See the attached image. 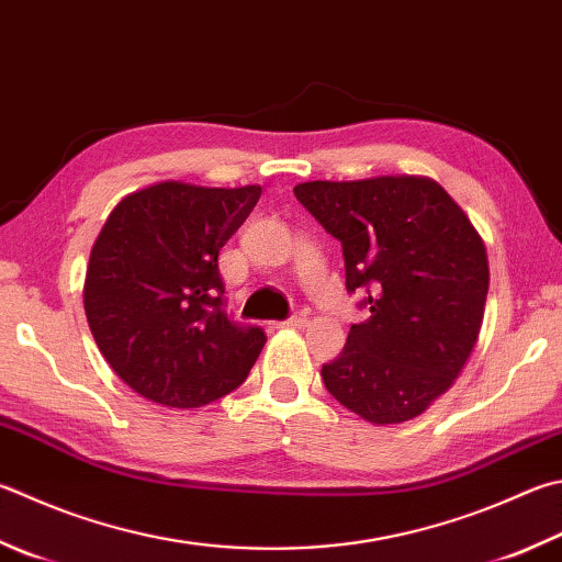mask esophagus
Instances as JSON below:
<instances>
[{
    "label": "esophagus",
    "instance_id": "esophagus-1",
    "mask_svg": "<svg viewBox=\"0 0 562 562\" xmlns=\"http://www.w3.org/2000/svg\"><path fill=\"white\" fill-rule=\"evenodd\" d=\"M305 325H308V317H305L303 313H295V315L289 317V321L279 323V327H295V330H303Z\"/></svg>",
    "mask_w": 562,
    "mask_h": 562
}]
</instances>
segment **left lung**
Instances as JSON below:
<instances>
[{"mask_svg":"<svg viewBox=\"0 0 562 562\" xmlns=\"http://www.w3.org/2000/svg\"><path fill=\"white\" fill-rule=\"evenodd\" d=\"M293 193L340 239L347 291L369 308L323 364L325 389L376 426L420 416L477 345L490 291L480 232L426 176L311 181Z\"/></svg>","mask_w":562,"mask_h":562,"instance_id":"1","label":"left lung"}]
</instances>
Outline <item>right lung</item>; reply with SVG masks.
Instances as JSON below:
<instances>
[{
    "instance_id": "right-lung-1",
    "label": "right lung",
    "mask_w": 562,
    "mask_h": 562,
    "mask_svg": "<svg viewBox=\"0 0 562 562\" xmlns=\"http://www.w3.org/2000/svg\"><path fill=\"white\" fill-rule=\"evenodd\" d=\"M261 186L164 181L122 198L100 229L82 303L102 357L126 386L168 408L227 396L267 335L225 311L217 257Z\"/></svg>"
}]
</instances>
